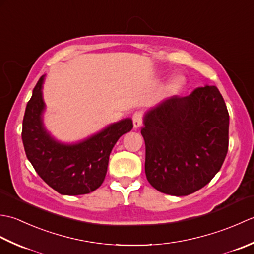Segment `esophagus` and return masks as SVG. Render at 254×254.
<instances>
[{"label": "esophagus", "instance_id": "1", "mask_svg": "<svg viewBox=\"0 0 254 254\" xmlns=\"http://www.w3.org/2000/svg\"><path fill=\"white\" fill-rule=\"evenodd\" d=\"M142 117L143 114L140 111H137L133 113L132 115V124H133V128H139L142 125Z\"/></svg>", "mask_w": 254, "mask_h": 254}]
</instances>
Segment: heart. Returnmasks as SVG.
Segmentation results:
<instances>
[{
  "label": "heart",
  "mask_w": 254,
  "mask_h": 254,
  "mask_svg": "<svg viewBox=\"0 0 254 254\" xmlns=\"http://www.w3.org/2000/svg\"><path fill=\"white\" fill-rule=\"evenodd\" d=\"M175 82H177V83H178V82H179V80H177V81H175Z\"/></svg>",
  "instance_id": "obj_1"
}]
</instances>
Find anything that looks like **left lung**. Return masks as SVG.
<instances>
[{
    "mask_svg": "<svg viewBox=\"0 0 254 254\" xmlns=\"http://www.w3.org/2000/svg\"><path fill=\"white\" fill-rule=\"evenodd\" d=\"M229 114L219 90L197 87L144 114L146 177L159 192L186 196L218 173L228 151Z\"/></svg>",
    "mask_w": 254,
    "mask_h": 254,
    "instance_id": "8db88e82",
    "label": "left lung"
}]
</instances>
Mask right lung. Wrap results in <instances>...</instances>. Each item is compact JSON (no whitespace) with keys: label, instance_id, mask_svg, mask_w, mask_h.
Masks as SVG:
<instances>
[{"label":"right lung","instance_id":"add662e5","mask_svg":"<svg viewBox=\"0 0 254 254\" xmlns=\"http://www.w3.org/2000/svg\"><path fill=\"white\" fill-rule=\"evenodd\" d=\"M45 75L39 79L26 106L22 139L27 159L39 177L62 195L89 194L105 179L113 147L132 129L125 118L111 124L83 140L65 143L51 136L44 125Z\"/></svg>","mask_w":254,"mask_h":254}]
</instances>
